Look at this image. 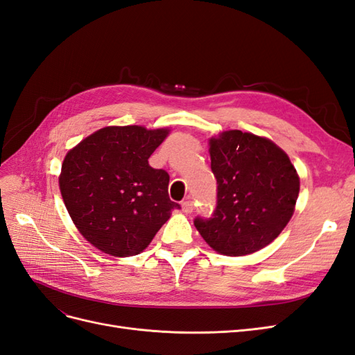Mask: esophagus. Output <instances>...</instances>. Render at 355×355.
<instances>
[{"label": "esophagus", "mask_w": 355, "mask_h": 355, "mask_svg": "<svg viewBox=\"0 0 355 355\" xmlns=\"http://www.w3.org/2000/svg\"><path fill=\"white\" fill-rule=\"evenodd\" d=\"M182 210H184V213H192L194 211V202H192L191 200H187L182 202Z\"/></svg>", "instance_id": "34e87169"}]
</instances>
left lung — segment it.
Instances as JSON below:
<instances>
[{
  "label": "left lung",
  "instance_id": "1",
  "mask_svg": "<svg viewBox=\"0 0 355 355\" xmlns=\"http://www.w3.org/2000/svg\"><path fill=\"white\" fill-rule=\"evenodd\" d=\"M218 202L211 218H196L206 243L225 256H244L274 241L293 216L299 176L272 141L241 130L211 137Z\"/></svg>",
  "mask_w": 355,
  "mask_h": 355
}]
</instances>
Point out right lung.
Returning <instances> with one entry per match:
<instances>
[{
    "mask_svg": "<svg viewBox=\"0 0 355 355\" xmlns=\"http://www.w3.org/2000/svg\"><path fill=\"white\" fill-rule=\"evenodd\" d=\"M168 128L110 125L72 148L63 159L60 194L75 227L96 249L115 257L144 252L171 210L168 173L148 158Z\"/></svg>",
    "mask_w": 355,
    "mask_h": 355,
    "instance_id": "right-lung-1",
    "label": "right lung"
}]
</instances>
